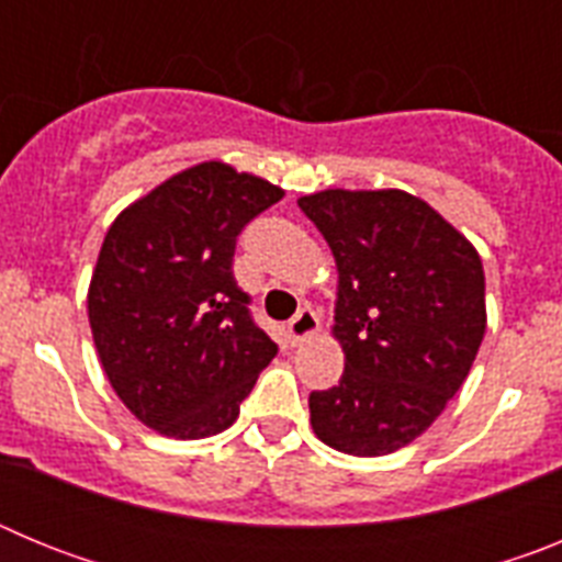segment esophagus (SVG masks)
<instances>
[{
    "instance_id": "obj_1",
    "label": "esophagus",
    "mask_w": 562,
    "mask_h": 562,
    "mask_svg": "<svg viewBox=\"0 0 562 562\" xmlns=\"http://www.w3.org/2000/svg\"><path fill=\"white\" fill-rule=\"evenodd\" d=\"M317 326H321V317H317V312L312 310V306H304V310H297V315L292 317L290 324H286V335H290L292 342H301V340H306V337L315 335Z\"/></svg>"
}]
</instances>
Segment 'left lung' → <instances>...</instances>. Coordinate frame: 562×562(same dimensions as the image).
Returning <instances> with one entry per match:
<instances>
[{
  "label": "left lung",
  "mask_w": 562,
  "mask_h": 562,
  "mask_svg": "<svg viewBox=\"0 0 562 562\" xmlns=\"http://www.w3.org/2000/svg\"><path fill=\"white\" fill-rule=\"evenodd\" d=\"M297 207L337 261L335 337L346 371L312 391L315 436L349 456H385L434 425L484 340L475 247L405 191H321Z\"/></svg>",
  "instance_id": "left-lung-1"
}]
</instances>
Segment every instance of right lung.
<instances>
[{
  "mask_svg": "<svg viewBox=\"0 0 562 562\" xmlns=\"http://www.w3.org/2000/svg\"><path fill=\"white\" fill-rule=\"evenodd\" d=\"M281 196L252 173L202 162L109 227L89 326L114 394L148 428L173 439L222 434L278 355L233 278V252L245 225Z\"/></svg>",
  "mask_w": 562,
  "mask_h": 562,
  "instance_id": "right-lung-1",
  "label": "right lung"
}]
</instances>
